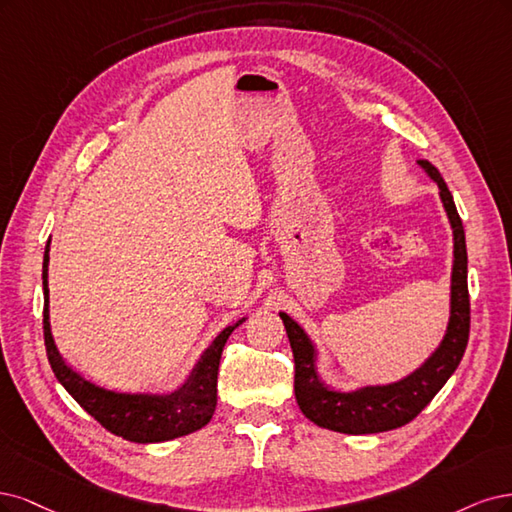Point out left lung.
<instances>
[{
  "instance_id": "1",
  "label": "left lung",
  "mask_w": 512,
  "mask_h": 512,
  "mask_svg": "<svg viewBox=\"0 0 512 512\" xmlns=\"http://www.w3.org/2000/svg\"><path fill=\"white\" fill-rule=\"evenodd\" d=\"M440 189V200L449 214L455 240V263L451 276V319L438 351L404 381L385 387H366L353 393L329 391L315 372V346L304 329L285 312V323L295 361V400L304 415L325 430L342 434H378L402 427L415 419L449 381L466 353L470 336V295H468V253L464 225L457 214L453 195L440 172L430 161H419Z\"/></svg>"
}]
</instances>
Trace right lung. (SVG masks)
<instances>
[{
  "label": "right lung",
  "instance_id": "right-lung-1",
  "mask_svg": "<svg viewBox=\"0 0 512 512\" xmlns=\"http://www.w3.org/2000/svg\"><path fill=\"white\" fill-rule=\"evenodd\" d=\"M48 251L51 240L44 249L42 285H44V344L48 364H51L57 381L65 387L72 398L85 408L89 415L106 427L108 432L117 434L129 442H163L178 436H187L204 427L217 408V376L223 346L229 334L244 321L225 327L214 338L208 351L202 355L200 364L195 366L191 378L183 389L172 395H125L95 387L72 372L61 359L55 340L51 336V323H48Z\"/></svg>",
  "mask_w": 512,
  "mask_h": 512
}]
</instances>
